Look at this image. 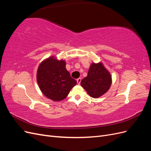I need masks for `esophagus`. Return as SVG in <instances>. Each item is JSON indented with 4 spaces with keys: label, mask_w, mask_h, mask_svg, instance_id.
I'll use <instances>...</instances> for the list:
<instances>
[{
    "label": "esophagus",
    "mask_w": 151,
    "mask_h": 151,
    "mask_svg": "<svg viewBox=\"0 0 151 151\" xmlns=\"http://www.w3.org/2000/svg\"><path fill=\"white\" fill-rule=\"evenodd\" d=\"M81 82V78H78V79H77V84H80Z\"/></svg>",
    "instance_id": "esophagus-1"
}]
</instances>
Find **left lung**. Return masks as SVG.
I'll return each mask as SVG.
<instances>
[{
    "mask_svg": "<svg viewBox=\"0 0 151 151\" xmlns=\"http://www.w3.org/2000/svg\"><path fill=\"white\" fill-rule=\"evenodd\" d=\"M111 82L110 73L101 62L92 63L88 76L81 81V85L90 96L97 98L107 92Z\"/></svg>",
    "mask_w": 151,
    "mask_h": 151,
    "instance_id": "left-lung-1",
    "label": "left lung"
}]
</instances>
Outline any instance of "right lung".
<instances>
[{"instance_id":"add662e5","label":"right lung","mask_w":151,"mask_h":151,"mask_svg":"<svg viewBox=\"0 0 151 151\" xmlns=\"http://www.w3.org/2000/svg\"><path fill=\"white\" fill-rule=\"evenodd\" d=\"M64 60L52 56L41 62L36 74V80L42 93L54 101L64 99L77 82L67 70Z\"/></svg>"}]
</instances>
